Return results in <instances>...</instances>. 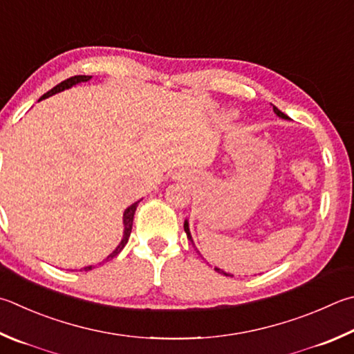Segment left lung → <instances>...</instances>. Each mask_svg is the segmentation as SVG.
<instances>
[{"label": "left lung", "mask_w": 354, "mask_h": 354, "mask_svg": "<svg viewBox=\"0 0 354 354\" xmlns=\"http://www.w3.org/2000/svg\"><path fill=\"white\" fill-rule=\"evenodd\" d=\"M272 108H274V113H275V114H277L280 119H285V120H291V119H289V118H288V115H286L285 113H281V111L279 110V108H277V106H274V105H272ZM184 230H185V234H187V239L190 240V243H192V244H194V248H195V243H194V239H192V234H190V229H189V220H185V221H184ZM195 249H196V248H195ZM199 255H201V254H199ZM215 271H216V272H220V274H224V275H229V277H232V275H230V274H227V272H224V271H223V269H220V268H215Z\"/></svg>", "instance_id": "obj_1"}]
</instances>
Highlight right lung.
I'll return each mask as SVG.
<instances>
[{
    "instance_id": "obj_1",
    "label": "right lung",
    "mask_w": 354,
    "mask_h": 354,
    "mask_svg": "<svg viewBox=\"0 0 354 354\" xmlns=\"http://www.w3.org/2000/svg\"><path fill=\"white\" fill-rule=\"evenodd\" d=\"M88 80H91V75H74V77H71V79H66L65 82L59 83V85L54 86L53 89H50V91H48L44 95H41V99H48V97H50V95L65 91V89H69V88H73V86H75V85H79V83L88 82ZM41 99H40V100H41ZM139 203H140V199H139V201H136V203H133V204L130 205V207L125 209V212H124V236H122L119 246L115 248V249L113 250V252H111L110 255H108L104 261H108V260L114 259V257L118 255V254L120 252V250L125 248V244L128 243V239H130L131 227H133L134 212H136V207H138ZM104 261H102V263H104ZM93 268H94V266L91 265V266H85L83 269H85V271H91Z\"/></svg>"
}]
</instances>
